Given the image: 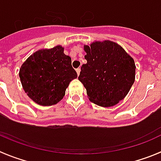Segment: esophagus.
<instances>
[{"instance_id":"1","label":"esophagus","mask_w":161,"mask_h":161,"mask_svg":"<svg viewBox=\"0 0 161 161\" xmlns=\"http://www.w3.org/2000/svg\"><path fill=\"white\" fill-rule=\"evenodd\" d=\"M75 71H76V73H77V75H80V68H77V69H76V70H75Z\"/></svg>"}]
</instances>
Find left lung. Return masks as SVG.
<instances>
[{"label":"left lung","mask_w":161,"mask_h":161,"mask_svg":"<svg viewBox=\"0 0 161 161\" xmlns=\"http://www.w3.org/2000/svg\"><path fill=\"white\" fill-rule=\"evenodd\" d=\"M87 63L81 66L78 80L92 103L112 107L123 99L135 81L133 58L117 42L95 41L84 45Z\"/></svg>","instance_id":"obj_1"}]
</instances>
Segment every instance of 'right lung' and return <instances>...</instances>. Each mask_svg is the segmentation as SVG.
Wrapping results in <instances>:
<instances>
[{
	"mask_svg": "<svg viewBox=\"0 0 161 161\" xmlns=\"http://www.w3.org/2000/svg\"><path fill=\"white\" fill-rule=\"evenodd\" d=\"M19 75L25 92L42 106L61 101L70 82L77 77L71 58L61 45L34 53L21 65Z\"/></svg>",
	"mask_w": 161,
	"mask_h": 161,
	"instance_id": "add662e5",
	"label": "right lung"
}]
</instances>
